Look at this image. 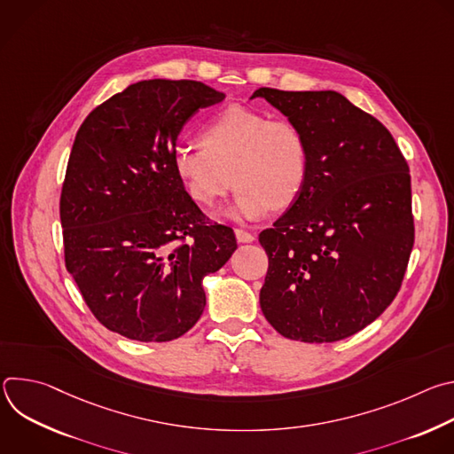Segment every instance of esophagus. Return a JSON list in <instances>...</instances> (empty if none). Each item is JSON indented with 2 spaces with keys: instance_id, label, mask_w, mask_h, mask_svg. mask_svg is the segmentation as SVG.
<instances>
[{
  "instance_id": "1",
  "label": "esophagus",
  "mask_w": 454,
  "mask_h": 454,
  "mask_svg": "<svg viewBox=\"0 0 454 454\" xmlns=\"http://www.w3.org/2000/svg\"><path fill=\"white\" fill-rule=\"evenodd\" d=\"M235 237H237V240L242 242V244H249V242L254 240V235L249 233V231H246V230H242V228H237V230H235Z\"/></svg>"
}]
</instances>
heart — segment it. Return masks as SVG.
<instances>
[{
	"label": "heart",
	"mask_w": 454,
	"mask_h": 454,
	"mask_svg": "<svg viewBox=\"0 0 454 454\" xmlns=\"http://www.w3.org/2000/svg\"><path fill=\"white\" fill-rule=\"evenodd\" d=\"M172 170L192 201L214 207L237 184L228 217L256 221L271 208H287L309 177V144L291 120L230 106L207 121L201 145H177Z\"/></svg>",
	"instance_id": "heart-1"
}]
</instances>
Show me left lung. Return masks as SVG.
<instances>
[{
    "label": "left lung",
    "instance_id": "obj_1",
    "mask_svg": "<svg viewBox=\"0 0 454 454\" xmlns=\"http://www.w3.org/2000/svg\"><path fill=\"white\" fill-rule=\"evenodd\" d=\"M309 144L300 198L261 233V309L284 338L345 340L401 287L413 247L410 168L390 131L338 91L256 90Z\"/></svg>",
    "mask_w": 454,
    "mask_h": 454
}]
</instances>
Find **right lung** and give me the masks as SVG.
<instances>
[{
    "instance_id": "obj_1",
    "label": "right lung",
    "mask_w": 454,
    "mask_h": 454,
    "mask_svg": "<svg viewBox=\"0 0 454 454\" xmlns=\"http://www.w3.org/2000/svg\"><path fill=\"white\" fill-rule=\"evenodd\" d=\"M198 81H142L82 121L60 193L67 270L102 325L165 343L201 317L203 278L237 249L207 224L172 170L183 125L224 100Z\"/></svg>"
}]
</instances>
